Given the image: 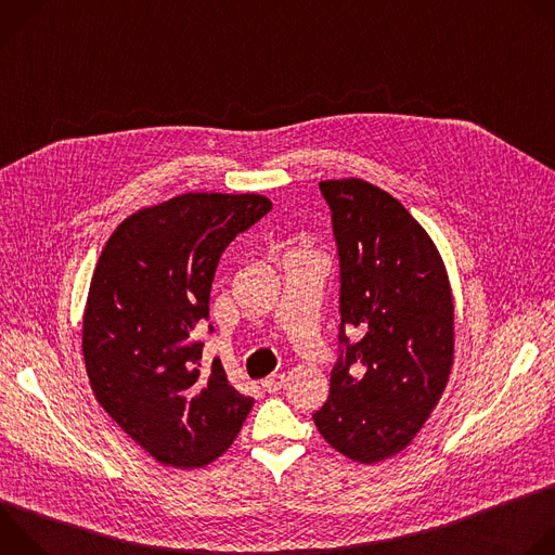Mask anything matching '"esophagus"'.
Wrapping results in <instances>:
<instances>
[{"mask_svg": "<svg viewBox=\"0 0 555 555\" xmlns=\"http://www.w3.org/2000/svg\"><path fill=\"white\" fill-rule=\"evenodd\" d=\"M283 384H285V375H283V373H272V375H268V377L261 382V386H263L268 392H276L279 388H283Z\"/></svg>", "mask_w": 555, "mask_h": 555, "instance_id": "1", "label": "esophagus"}]
</instances>
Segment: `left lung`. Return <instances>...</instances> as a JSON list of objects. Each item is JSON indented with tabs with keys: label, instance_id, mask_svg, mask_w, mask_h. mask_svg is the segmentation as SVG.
<instances>
[{
	"label": "left lung",
	"instance_id": "left-lung-1",
	"mask_svg": "<svg viewBox=\"0 0 555 555\" xmlns=\"http://www.w3.org/2000/svg\"><path fill=\"white\" fill-rule=\"evenodd\" d=\"M319 186L340 263V347L313 424L345 456L375 463L411 443L446 388L454 353L450 283L428 232L398 199L356 178ZM353 363L363 364L358 378L348 371Z\"/></svg>",
	"mask_w": 555,
	"mask_h": 555
}]
</instances>
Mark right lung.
<instances>
[{
	"label": "right lung",
	"mask_w": 555,
	"mask_h": 555,
	"mask_svg": "<svg viewBox=\"0 0 555 555\" xmlns=\"http://www.w3.org/2000/svg\"><path fill=\"white\" fill-rule=\"evenodd\" d=\"M270 210L255 193H184L127 217L101 253L83 315L88 377L105 413L165 465L215 461L253 411L219 358L202 364L195 330L221 253Z\"/></svg>",
	"instance_id": "right-lung-1"
}]
</instances>
